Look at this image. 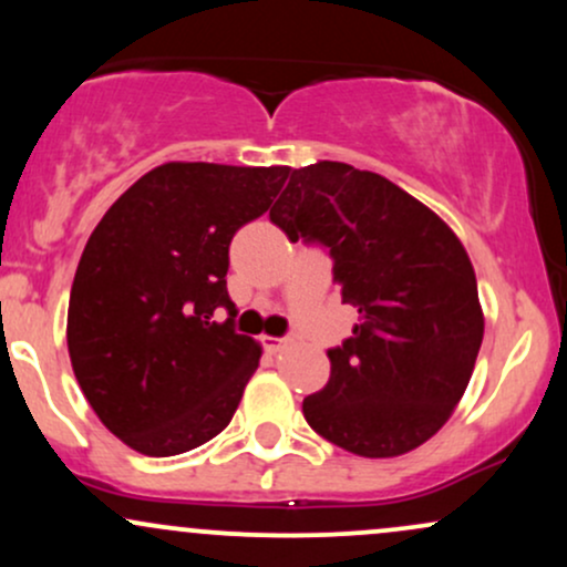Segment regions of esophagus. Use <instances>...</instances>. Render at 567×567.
I'll return each mask as SVG.
<instances>
[{
	"label": "esophagus",
	"instance_id": "1",
	"mask_svg": "<svg viewBox=\"0 0 567 567\" xmlns=\"http://www.w3.org/2000/svg\"><path fill=\"white\" fill-rule=\"evenodd\" d=\"M290 341H292V338H275V336H264V338H261V343H264L266 351H279V349H285Z\"/></svg>",
	"mask_w": 567,
	"mask_h": 567
}]
</instances>
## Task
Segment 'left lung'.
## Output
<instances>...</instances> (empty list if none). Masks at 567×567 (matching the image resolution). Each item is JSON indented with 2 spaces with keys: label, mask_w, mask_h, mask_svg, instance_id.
Masks as SVG:
<instances>
[{
  "label": "left lung",
  "mask_w": 567,
  "mask_h": 567,
  "mask_svg": "<svg viewBox=\"0 0 567 567\" xmlns=\"http://www.w3.org/2000/svg\"><path fill=\"white\" fill-rule=\"evenodd\" d=\"M290 243L322 245L360 324L328 349L330 379L303 400L343 451L394 458L437 434L483 343L477 277L440 216L379 173L343 162L290 171L269 213Z\"/></svg>",
  "instance_id": "obj_1"
}]
</instances>
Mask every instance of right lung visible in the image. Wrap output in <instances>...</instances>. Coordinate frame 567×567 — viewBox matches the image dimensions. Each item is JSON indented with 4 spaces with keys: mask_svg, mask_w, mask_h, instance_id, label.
I'll use <instances>...</instances> for the list:
<instances>
[{
    "mask_svg": "<svg viewBox=\"0 0 567 567\" xmlns=\"http://www.w3.org/2000/svg\"><path fill=\"white\" fill-rule=\"evenodd\" d=\"M290 167L167 162L90 234L69 298V357L90 408L143 455L194 451L229 426L261 347L234 330L231 237ZM218 308L229 318L215 320Z\"/></svg>",
    "mask_w": 567,
    "mask_h": 567,
    "instance_id": "add662e5",
    "label": "right lung"
}]
</instances>
